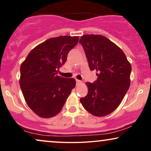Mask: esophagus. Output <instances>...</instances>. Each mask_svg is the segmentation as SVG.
<instances>
[{
	"mask_svg": "<svg viewBox=\"0 0 151 151\" xmlns=\"http://www.w3.org/2000/svg\"><path fill=\"white\" fill-rule=\"evenodd\" d=\"M76 81H77V85L79 86L81 84V83H82L81 81H80V80H78V79H76Z\"/></svg>",
	"mask_w": 151,
	"mask_h": 151,
	"instance_id": "1",
	"label": "esophagus"
}]
</instances>
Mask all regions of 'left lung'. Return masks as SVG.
Segmentation results:
<instances>
[{
    "label": "left lung",
    "mask_w": 151,
    "mask_h": 151,
    "mask_svg": "<svg viewBox=\"0 0 151 151\" xmlns=\"http://www.w3.org/2000/svg\"><path fill=\"white\" fill-rule=\"evenodd\" d=\"M91 70H96L98 79L86 82L88 94L80 99L87 111L104 116L120 105L130 85L131 65L116 44L101 35H84L80 38Z\"/></svg>",
    "instance_id": "8db88e82"
}]
</instances>
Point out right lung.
Masks as SVG:
<instances>
[{"label": "right lung", "instance_id": "right-lung-1", "mask_svg": "<svg viewBox=\"0 0 151 151\" xmlns=\"http://www.w3.org/2000/svg\"><path fill=\"white\" fill-rule=\"evenodd\" d=\"M78 41V36L49 38L32 49L21 65L19 84L23 95L30 109L40 117L57 115L75 87V79L57 74Z\"/></svg>", "mask_w": 151, "mask_h": 151}]
</instances>
